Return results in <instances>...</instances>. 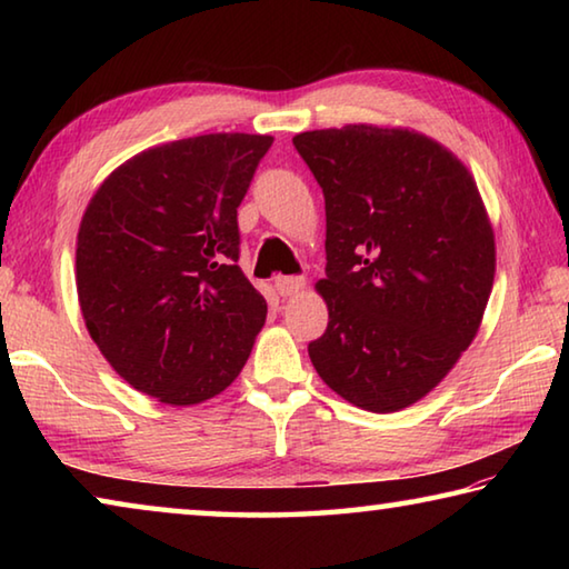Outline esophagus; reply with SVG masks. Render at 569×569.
Wrapping results in <instances>:
<instances>
[{
  "instance_id": "34e87169",
  "label": "esophagus",
  "mask_w": 569,
  "mask_h": 569,
  "mask_svg": "<svg viewBox=\"0 0 569 569\" xmlns=\"http://www.w3.org/2000/svg\"><path fill=\"white\" fill-rule=\"evenodd\" d=\"M303 286H306V281H303L301 276H281V278H276V288H278V293H281V296H293V293L301 291Z\"/></svg>"
}]
</instances>
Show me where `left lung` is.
<instances>
[{"instance_id": "1", "label": "left lung", "mask_w": 569, "mask_h": 569, "mask_svg": "<svg viewBox=\"0 0 569 569\" xmlns=\"http://www.w3.org/2000/svg\"><path fill=\"white\" fill-rule=\"evenodd\" d=\"M293 146L326 200L329 326L308 356L346 401L399 411L447 377L487 308L495 236L477 182L409 130L346 124Z\"/></svg>"}]
</instances>
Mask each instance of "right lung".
Listing matches in <instances>:
<instances>
[{
    "mask_svg": "<svg viewBox=\"0 0 569 569\" xmlns=\"http://www.w3.org/2000/svg\"><path fill=\"white\" fill-rule=\"evenodd\" d=\"M271 134L216 132L124 162L77 233V296L120 377L172 407L233 383L268 303L238 268V206Z\"/></svg>",
    "mask_w": 569,
    "mask_h": 569,
    "instance_id": "1",
    "label": "right lung"
}]
</instances>
